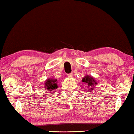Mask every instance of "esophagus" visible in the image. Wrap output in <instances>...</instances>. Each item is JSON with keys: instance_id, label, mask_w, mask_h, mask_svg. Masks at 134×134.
I'll return each instance as SVG.
<instances>
[{"instance_id": "esophagus-1", "label": "esophagus", "mask_w": 134, "mask_h": 134, "mask_svg": "<svg viewBox=\"0 0 134 134\" xmlns=\"http://www.w3.org/2000/svg\"><path fill=\"white\" fill-rule=\"evenodd\" d=\"M67 76H68V77H73V74H72V73H69V74H68V75H67Z\"/></svg>"}]
</instances>
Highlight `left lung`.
<instances>
[{
    "label": "left lung",
    "mask_w": 134,
    "mask_h": 134,
    "mask_svg": "<svg viewBox=\"0 0 134 134\" xmlns=\"http://www.w3.org/2000/svg\"><path fill=\"white\" fill-rule=\"evenodd\" d=\"M82 82L85 83V84H86V85L88 86L89 88H91V90H92V88H91L92 86H94V85H96L97 84V83L95 81V79L92 77H91L90 76H85V77H84L82 79ZM88 90H90V89L88 88Z\"/></svg>",
    "instance_id": "8db88e82"
}]
</instances>
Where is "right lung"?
<instances>
[{
    "label": "right lung",
    "mask_w": 134,
    "mask_h": 134,
    "mask_svg": "<svg viewBox=\"0 0 134 134\" xmlns=\"http://www.w3.org/2000/svg\"><path fill=\"white\" fill-rule=\"evenodd\" d=\"M45 88L48 91H52L57 88V80L48 79L45 83Z\"/></svg>",
    "instance_id": "obj_1"
}]
</instances>
